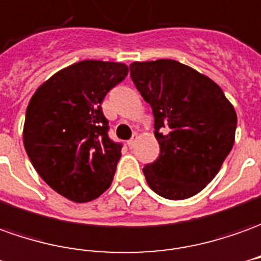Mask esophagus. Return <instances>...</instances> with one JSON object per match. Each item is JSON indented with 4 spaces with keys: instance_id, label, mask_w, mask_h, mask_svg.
Returning a JSON list of instances; mask_svg holds the SVG:
<instances>
[{
    "instance_id": "obj_1",
    "label": "esophagus",
    "mask_w": 261,
    "mask_h": 261,
    "mask_svg": "<svg viewBox=\"0 0 261 261\" xmlns=\"http://www.w3.org/2000/svg\"><path fill=\"white\" fill-rule=\"evenodd\" d=\"M138 139H139V136H138V135H134V138H132L130 141L127 142V146H129V148H130V149L135 148V145H136V142H138Z\"/></svg>"
}]
</instances>
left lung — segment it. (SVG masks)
<instances>
[{
	"label": "left lung",
	"instance_id": "8db88e82",
	"mask_svg": "<svg viewBox=\"0 0 261 261\" xmlns=\"http://www.w3.org/2000/svg\"><path fill=\"white\" fill-rule=\"evenodd\" d=\"M130 78L152 107L159 158L143 168L149 188L183 200L213 180L234 143L237 115L209 76L173 59L130 64Z\"/></svg>",
	"mask_w": 261,
	"mask_h": 261
}]
</instances>
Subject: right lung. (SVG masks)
Segmentation results:
<instances>
[{"instance_id":"obj_1","label":"right lung","mask_w":261,"mask_h":261,"mask_svg":"<svg viewBox=\"0 0 261 261\" xmlns=\"http://www.w3.org/2000/svg\"><path fill=\"white\" fill-rule=\"evenodd\" d=\"M127 72L122 62L81 61L54 73L30 99L27 154L42 180L72 202L93 200L112 183L122 153L108 136L100 103Z\"/></svg>"}]
</instances>
